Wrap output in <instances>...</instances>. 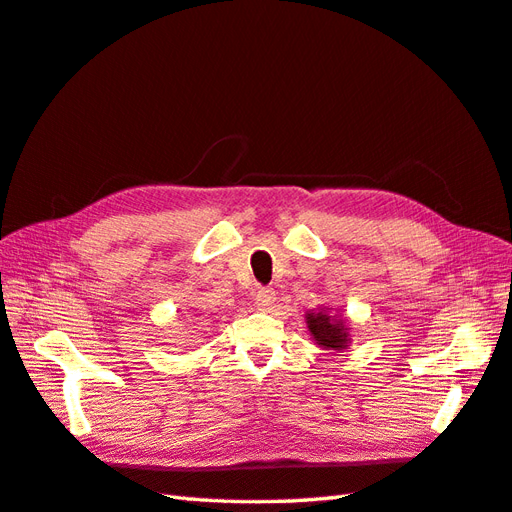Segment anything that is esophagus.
<instances>
[{"mask_svg":"<svg viewBox=\"0 0 512 512\" xmlns=\"http://www.w3.org/2000/svg\"><path fill=\"white\" fill-rule=\"evenodd\" d=\"M274 298H277V294H274L272 287H259V290L255 292V305L259 309H270Z\"/></svg>","mask_w":512,"mask_h":512,"instance_id":"1","label":"esophagus"}]
</instances>
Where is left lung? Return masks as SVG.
Masks as SVG:
<instances>
[{"label": "left lung", "mask_w": 512, "mask_h": 512, "mask_svg": "<svg viewBox=\"0 0 512 512\" xmlns=\"http://www.w3.org/2000/svg\"><path fill=\"white\" fill-rule=\"evenodd\" d=\"M307 326L318 346L326 350H344L348 346V329L344 322L331 318L326 311L307 313Z\"/></svg>", "instance_id": "1"}]
</instances>
